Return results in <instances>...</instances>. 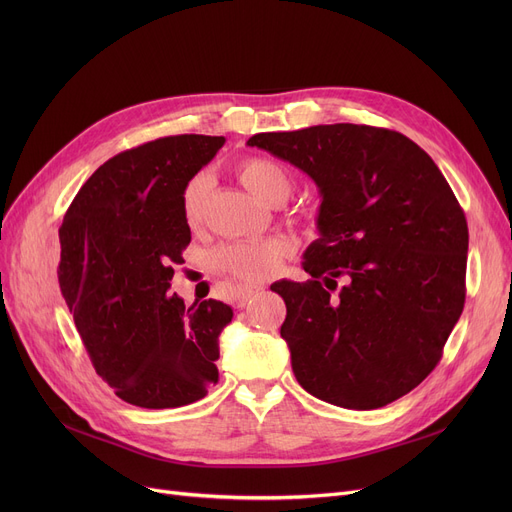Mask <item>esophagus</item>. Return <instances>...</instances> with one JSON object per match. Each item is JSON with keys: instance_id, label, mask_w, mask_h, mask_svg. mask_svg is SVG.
<instances>
[{"instance_id": "esophagus-1", "label": "esophagus", "mask_w": 512, "mask_h": 512, "mask_svg": "<svg viewBox=\"0 0 512 512\" xmlns=\"http://www.w3.org/2000/svg\"><path fill=\"white\" fill-rule=\"evenodd\" d=\"M257 292H259V288H257V286H247V288H242V290L236 294L234 307H236V309H242V307H245V305L251 301L253 294H257Z\"/></svg>"}]
</instances>
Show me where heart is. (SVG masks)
Wrapping results in <instances>:
<instances>
[{
  "instance_id": "heart-1",
  "label": "heart",
  "mask_w": 512,
  "mask_h": 512,
  "mask_svg": "<svg viewBox=\"0 0 512 512\" xmlns=\"http://www.w3.org/2000/svg\"><path fill=\"white\" fill-rule=\"evenodd\" d=\"M238 180L245 184L249 191L270 205L282 203L290 195V176L276 161L251 157L245 159L236 168ZM209 191V178L205 174H197L188 180L182 188V213L188 226H197L203 220L205 199ZM292 251L290 242L284 238H267L259 242H234V245L222 247L215 255L218 265L224 272L242 282H261L274 276L284 257Z\"/></svg>"
}]
</instances>
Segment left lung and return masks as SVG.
I'll return each instance as SVG.
<instances>
[{
	"label": "left lung",
	"mask_w": 512,
	"mask_h": 512,
	"mask_svg": "<svg viewBox=\"0 0 512 512\" xmlns=\"http://www.w3.org/2000/svg\"><path fill=\"white\" fill-rule=\"evenodd\" d=\"M319 188L307 282L272 284L297 382L355 411L390 405L434 371L465 305L469 230L446 178L405 134L365 124L259 132ZM347 284L336 298L335 278ZM327 286L324 287L323 284Z\"/></svg>",
	"instance_id": "obj_1"
}]
</instances>
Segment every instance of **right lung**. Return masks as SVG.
<instances>
[{
    "mask_svg": "<svg viewBox=\"0 0 512 512\" xmlns=\"http://www.w3.org/2000/svg\"><path fill=\"white\" fill-rule=\"evenodd\" d=\"M226 143L178 134L107 159L60 228V290L99 378L141 409L191 405L218 384L222 301L170 290L191 242L182 188Z\"/></svg>",
    "mask_w": 512,
    "mask_h": 512,
    "instance_id": "right-lung-1",
    "label": "right lung"
}]
</instances>
